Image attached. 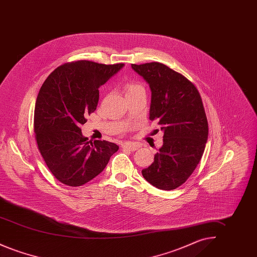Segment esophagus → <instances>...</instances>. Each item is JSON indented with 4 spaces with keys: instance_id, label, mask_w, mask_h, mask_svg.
<instances>
[{
    "instance_id": "1",
    "label": "esophagus",
    "mask_w": 257,
    "mask_h": 257,
    "mask_svg": "<svg viewBox=\"0 0 257 257\" xmlns=\"http://www.w3.org/2000/svg\"><path fill=\"white\" fill-rule=\"evenodd\" d=\"M122 148L126 150H129V151H135L140 148V145L134 144V143H125L122 145Z\"/></svg>"
}]
</instances>
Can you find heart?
Returning a JSON list of instances; mask_svg holds the SVG:
<instances>
[{
    "label": "heart",
    "mask_w": 257,
    "mask_h": 257,
    "mask_svg": "<svg viewBox=\"0 0 257 257\" xmlns=\"http://www.w3.org/2000/svg\"><path fill=\"white\" fill-rule=\"evenodd\" d=\"M125 89H126V94H129V93H132V92H135V91L144 89V87L141 86L140 84H138V83L130 82V83H127V84H126Z\"/></svg>",
    "instance_id": "heart-1"
}]
</instances>
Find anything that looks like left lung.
Returning <instances> with one entry per match:
<instances>
[{
	"label": "left lung",
	"mask_w": 257,
	"mask_h": 257,
	"mask_svg": "<svg viewBox=\"0 0 257 257\" xmlns=\"http://www.w3.org/2000/svg\"><path fill=\"white\" fill-rule=\"evenodd\" d=\"M131 66L149 85V119L164 132L163 146L143 176L160 190H174L196 170L205 149L208 122L202 100L187 78L163 63Z\"/></svg>",
	"instance_id": "left-lung-1"
}]
</instances>
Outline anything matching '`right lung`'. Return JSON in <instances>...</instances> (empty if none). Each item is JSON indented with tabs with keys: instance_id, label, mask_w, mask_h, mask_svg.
Masks as SVG:
<instances>
[{
	"instance_id": "right-lung-1",
	"label": "right lung",
	"mask_w": 257,
	"mask_h": 257,
	"mask_svg": "<svg viewBox=\"0 0 257 257\" xmlns=\"http://www.w3.org/2000/svg\"><path fill=\"white\" fill-rule=\"evenodd\" d=\"M123 63L79 61L50 74L37 95L34 129L37 147L50 171L61 183H87L106 168L118 147L107 141L87 142L81 125L96 110L99 90Z\"/></svg>"
}]
</instances>
